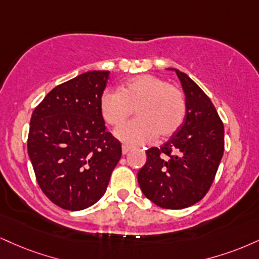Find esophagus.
Returning <instances> with one entry per match:
<instances>
[{"instance_id":"1","label":"esophagus","mask_w":259,"mask_h":259,"mask_svg":"<svg viewBox=\"0 0 259 259\" xmlns=\"http://www.w3.org/2000/svg\"><path fill=\"white\" fill-rule=\"evenodd\" d=\"M130 149H132V147H129V146H126V145H123V146H121V153H123V154L129 153Z\"/></svg>"}]
</instances>
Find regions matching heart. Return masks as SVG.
<instances>
[{
  "instance_id": "obj_1",
  "label": "heart",
  "mask_w": 259,
  "mask_h": 259,
  "mask_svg": "<svg viewBox=\"0 0 259 259\" xmlns=\"http://www.w3.org/2000/svg\"><path fill=\"white\" fill-rule=\"evenodd\" d=\"M136 111L138 119L124 124L114 136L125 145H146L155 139L169 138L182 125L186 116L183 93L166 80L152 74L127 79L118 92L107 90L100 98V111L107 124L118 126Z\"/></svg>"
}]
</instances>
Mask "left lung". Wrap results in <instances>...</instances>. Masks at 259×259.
I'll return each instance as SVG.
<instances>
[{
  "instance_id": "left-lung-1",
  "label": "left lung",
  "mask_w": 259,
  "mask_h": 259,
  "mask_svg": "<svg viewBox=\"0 0 259 259\" xmlns=\"http://www.w3.org/2000/svg\"><path fill=\"white\" fill-rule=\"evenodd\" d=\"M186 95V117L159 148L146 151L138 181L145 197L163 208H185L205 197L224 151V126L208 96L176 68Z\"/></svg>"
}]
</instances>
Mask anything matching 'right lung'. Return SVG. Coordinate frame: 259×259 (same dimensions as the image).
Here are the masks:
<instances>
[{
  "mask_svg": "<svg viewBox=\"0 0 259 259\" xmlns=\"http://www.w3.org/2000/svg\"><path fill=\"white\" fill-rule=\"evenodd\" d=\"M108 77L110 71H89L55 87L31 117L27 153L36 180L65 210L99 201L121 157L100 111Z\"/></svg>",
  "mask_w": 259,
  "mask_h": 259,
  "instance_id": "obj_1",
  "label": "right lung"
}]
</instances>
